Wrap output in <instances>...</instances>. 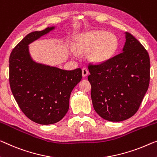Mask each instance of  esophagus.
<instances>
[{"mask_svg": "<svg viewBox=\"0 0 157 157\" xmlns=\"http://www.w3.org/2000/svg\"><path fill=\"white\" fill-rule=\"evenodd\" d=\"M88 73H89L88 70L86 68H83V69H82V75H83V77H86V76H88Z\"/></svg>", "mask_w": 157, "mask_h": 157, "instance_id": "obj_1", "label": "esophagus"}]
</instances>
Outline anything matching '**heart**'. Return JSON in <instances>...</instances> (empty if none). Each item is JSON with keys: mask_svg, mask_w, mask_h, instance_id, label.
<instances>
[{"mask_svg": "<svg viewBox=\"0 0 157 157\" xmlns=\"http://www.w3.org/2000/svg\"><path fill=\"white\" fill-rule=\"evenodd\" d=\"M119 43L114 34L104 31H87L77 35L73 50L77 54L88 53V59L95 64L105 63L114 57Z\"/></svg>", "mask_w": 157, "mask_h": 157, "instance_id": "obj_1", "label": "heart"}]
</instances>
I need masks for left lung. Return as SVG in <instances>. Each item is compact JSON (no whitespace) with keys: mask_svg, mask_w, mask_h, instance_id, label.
<instances>
[{"mask_svg":"<svg viewBox=\"0 0 157 157\" xmlns=\"http://www.w3.org/2000/svg\"><path fill=\"white\" fill-rule=\"evenodd\" d=\"M122 52L105 63L89 65L94 109L102 119L119 122L132 117L147 91L148 52L130 33H125Z\"/></svg>","mask_w":157,"mask_h":157,"instance_id":"1","label":"left lung"}]
</instances>
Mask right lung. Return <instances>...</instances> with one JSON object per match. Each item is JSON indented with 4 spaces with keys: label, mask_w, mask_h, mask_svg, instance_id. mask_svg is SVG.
Instances as JSON below:
<instances>
[{
    "label": "right lung",
    "mask_w": 157,
    "mask_h": 157,
    "mask_svg": "<svg viewBox=\"0 0 157 157\" xmlns=\"http://www.w3.org/2000/svg\"><path fill=\"white\" fill-rule=\"evenodd\" d=\"M55 29L50 26L29 33L9 59V81L16 102L29 119L42 125L55 124L64 117L71 91L82 78L80 68L64 70L31 57L29 45Z\"/></svg>",
    "instance_id": "add662e5"
}]
</instances>
